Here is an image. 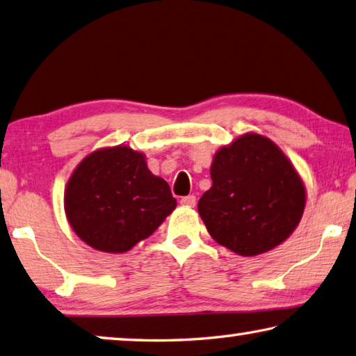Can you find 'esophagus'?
I'll return each instance as SVG.
<instances>
[{
  "label": "esophagus",
  "mask_w": 356,
  "mask_h": 356,
  "mask_svg": "<svg viewBox=\"0 0 356 356\" xmlns=\"http://www.w3.org/2000/svg\"><path fill=\"white\" fill-rule=\"evenodd\" d=\"M180 204L185 205V207H195L196 205V196H193V195L185 196V197L180 199Z\"/></svg>",
  "instance_id": "34e87169"
}]
</instances>
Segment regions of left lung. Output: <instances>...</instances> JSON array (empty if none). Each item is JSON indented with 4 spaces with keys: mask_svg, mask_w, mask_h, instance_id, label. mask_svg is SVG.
Returning a JSON list of instances; mask_svg holds the SVG:
<instances>
[{
    "mask_svg": "<svg viewBox=\"0 0 356 356\" xmlns=\"http://www.w3.org/2000/svg\"><path fill=\"white\" fill-rule=\"evenodd\" d=\"M211 188L197 210L213 240L238 255L273 250L299 225L307 191L299 172L273 140L244 134L218 149Z\"/></svg>",
    "mask_w": 356,
    "mask_h": 356,
    "instance_id": "1",
    "label": "left lung"
}]
</instances>
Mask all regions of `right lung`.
<instances>
[{
	"mask_svg": "<svg viewBox=\"0 0 356 356\" xmlns=\"http://www.w3.org/2000/svg\"><path fill=\"white\" fill-rule=\"evenodd\" d=\"M65 215L90 248L122 254L146 240L176 209L170 185L154 176L145 154L101 147L83 159L67 184Z\"/></svg>",
	"mask_w": 356,
	"mask_h": 356,
	"instance_id": "right-lung-1",
	"label": "right lung"
}]
</instances>
